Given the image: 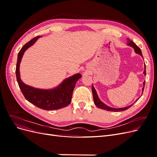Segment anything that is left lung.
<instances>
[{"label": "left lung", "instance_id": "left-lung-1", "mask_svg": "<svg viewBox=\"0 0 157 157\" xmlns=\"http://www.w3.org/2000/svg\"><path fill=\"white\" fill-rule=\"evenodd\" d=\"M128 39V46H132V48H134L136 53L137 54H139L140 56H141L142 57H143V55H142V53H141V49L139 48L138 46H137L134 42L130 40L129 39ZM144 73L145 75H146V71H145V70L144 71ZM145 81L144 82V88L143 89H142V90H143L144 92V86H145ZM92 94H93V98H94V103L95 105H96L98 107L100 108V109H104V110H107V111H115V112H118V111H125L126 110V109H128V108H130L132 105H130L128 107H123V108H112V107H108L107 105H106L105 103H103L100 99H99V98H98V94L96 93V90H95V88H94L93 85H92ZM139 99V98L137 99L136 101H137Z\"/></svg>", "mask_w": 157, "mask_h": 157}]
</instances>
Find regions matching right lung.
I'll return each instance as SVG.
<instances>
[{
	"instance_id": "1",
	"label": "right lung",
	"mask_w": 157,
	"mask_h": 157,
	"mask_svg": "<svg viewBox=\"0 0 157 157\" xmlns=\"http://www.w3.org/2000/svg\"><path fill=\"white\" fill-rule=\"evenodd\" d=\"M40 36L35 37L22 47L19 52L16 69L17 81L22 94L28 101L44 110H57L65 107L71 103L76 82L81 78L77 73L64 80L58 86L53 89L44 90L32 87L22 82L20 78V64L25 51L34 44Z\"/></svg>"
}]
</instances>
